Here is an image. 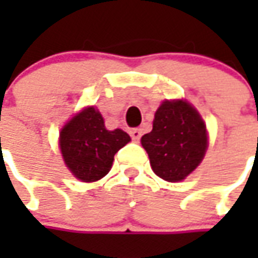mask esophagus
Returning <instances> with one entry per match:
<instances>
[{"mask_svg": "<svg viewBox=\"0 0 258 258\" xmlns=\"http://www.w3.org/2000/svg\"><path fill=\"white\" fill-rule=\"evenodd\" d=\"M131 136H132V139H134L135 142H138L139 139H141V136H142V129H132L131 131Z\"/></svg>", "mask_w": 258, "mask_h": 258, "instance_id": "1", "label": "esophagus"}]
</instances>
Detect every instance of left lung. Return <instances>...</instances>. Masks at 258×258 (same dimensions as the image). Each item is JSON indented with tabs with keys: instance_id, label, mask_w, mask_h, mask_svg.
Wrapping results in <instances>:
<instances>
[{
	"instance_id": "obj_1",
	"label": "left lung",
	"mask_w": 258,
	"mask_h": 258,
	"mask_svg": "<svg viewBox=\"0 0 258 258\" xmlns=\"http://www.w3.org/2000/svg\"><path fill=\"white\" fill-rule=\"evenodd\" d=\"M141 142L154 172L168 182H179L201 164L208 136L203 117L192 104L165 100L155 113L152 131Z\"/></svg>"
}]
</instances>
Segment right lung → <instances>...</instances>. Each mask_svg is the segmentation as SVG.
Segmentation results:
<instances>
[{"label": "right lung", "mask_w": 258, "mask_h": 258, "mask_svg": "<svg viewBox=\"0 0 258 258\" xmlns=\"http://www.w3.org/2000/svg\"><path fill=\"white\" fill-rule=\"evenodd\" d=\"M131 142L122 129L107 131L100 112L86 107L60 132V151L64 164L77 179L94 182L110 171L114 154Z\"/></svg>", "instance_id": "add662e5"}]
</instances>
